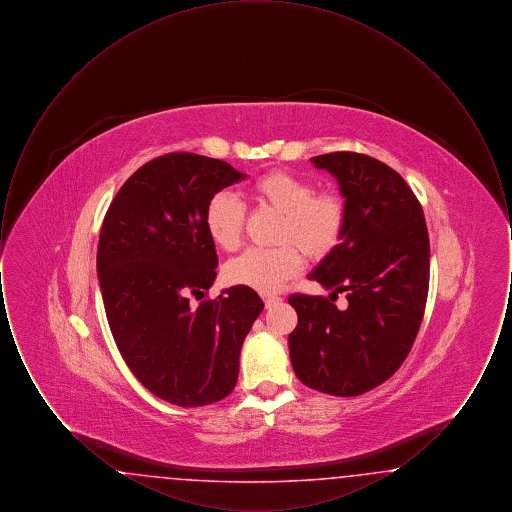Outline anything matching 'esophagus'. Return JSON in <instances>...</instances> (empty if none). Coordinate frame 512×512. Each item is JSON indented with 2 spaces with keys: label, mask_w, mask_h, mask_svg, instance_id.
Instances as JSON below:
<instances>
[{
  "label": "esophagus",
  "mask_w": 512,
  "mask_h": 512,
  "mask_svg": "<svg viewBox=\"0 0 512 512\" xmlns=\"http://www.w3.org/2000/svg\"><path fill=\"white\" fill-rule=\"evenodd\" d=\"M263 301H265V305H267V307H272V305H276V303L280 301V297H278V295H270V293H265V295H263Z\"/></svg>",
  "instance_id": "1"
}]
</instances>
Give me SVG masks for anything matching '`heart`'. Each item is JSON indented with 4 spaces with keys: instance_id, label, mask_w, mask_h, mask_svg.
<instances>
[{
    "instance_id": "obj_1",
    "label": "heart",
    "mask_w": 512,
    "mask_h": 512,
    "mask_svg": "<svg viewBox=\"0 0 512 512\" xmlns=\"http://www.w3.org/2000/svg\"><path fill=\"white\" fill-rule=\"evenodd\" d=\"M251 192L259 203L284 215L278 232V242L284 245L247 249L226 265L224 276L236 286L276 292L303 267V253L297 244L315 259L338 245L345 228V207L340 197L317 194L311 182L284 171L257 178ZM203 222L213 244L234 251L242 242L244 203L230 192H217L205 205Z\"/></svg>"
}]
</instances>
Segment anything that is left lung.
<instances>
[{"label": "left lung", "instance_id": "8db88e82", "mask_svg": "<svg viewBox=\"0 0 512 512\" xmlns=\"http://www.w3.org/2000/svg\"><path fill=\"white\" fill-rule=\"evenodd\" d=\"M311 163L338 180L345 228L309 278L330 299L345 292L347 309L292 295L290 359L305 386L353 397L386 382L413 347L430 282L428 228L413 190L386 163L351 151Z\"/></svg>", "mask_w": 512, "mask_h": 512}]
</instances>
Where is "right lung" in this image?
Here are the masks:
<instances>
[{
	"label": "right lung",
	"mask_w": 512,
	"mask_h": 512,
	"mask_svg": "<svg viewBox=\"0 0 512 512\" xmlns=\"http://www.w3.org/2000/svg\"><path fill=\"white\" fill-rule=\"evenodd\" d=\"M244 178L219 159L169 153L134 172L103 219L98 278L111 334L140 384L178 407L234 390L245 336L265 309L245 286L190 305L219 265L205 205Z\"/></svg>",
	"instance_id": "1"
}]
</instances>
